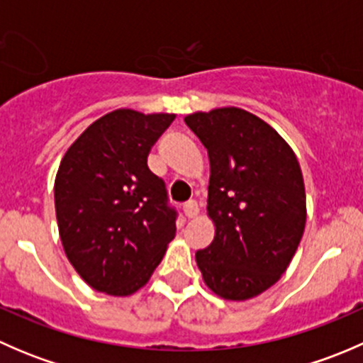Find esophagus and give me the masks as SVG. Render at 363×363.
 <instances>
[{"mask_svg": "<svg viewBox=\"0 0 363 363\" xmlns=\"http://www.w3.org/2000/svg\"><path fill=\"white\" fill-rule=\"evenodd\" d=\"M199 214H200V208L195 202H189L188 205H184V216L188 219H195Z\"/></svg>", "mask_w": 363, "mask_h": 363, "instance_id": "34e87169", "label": "esophagus"}]
</instances>
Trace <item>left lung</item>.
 <instances>
[{
	"label": "left lung",
	"instance_id": "obj_1",
	"mask_svg": "<svg viewBox=\"0 0 363 363\" xmlns=\"http://www.w3.org/2000/svg\"><path fill=\"white\" fill-rule=\"evenodd\" d=\"M211 163V246L196 265L212 294L244 302L281 279L306 228L302 170L294 149L263 119L237 107L184 117Z\"/></svg>",
	"mask_w": 363,
	"mask_h": 363
}]
</instances>
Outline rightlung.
Instances as JSON below:
<instances>
[{"label": "right lung", "mask_w": 363, "mask_h": 363, "mask_svg": "<svg viewBox=\"0 0 363 363\" xmlns=\"http://www.w3.org/2000/svg\"><path fill=\"white\" fill-rule=\"evenodd\" d=\"M174 119L117 108L87 126L61 160L54 181L61 244L93 290L133 295L174 240L175 212L147 167L151 147Z\"/></svg>", "instance_id": "obj_1"}]
</instances>
